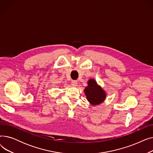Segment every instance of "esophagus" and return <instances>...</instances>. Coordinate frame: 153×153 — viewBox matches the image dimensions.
Returning <instances> with one entry per match:
<instances>
[{
  "label": "esophagus",
  "mask_w": 153,
  "mask_h": 153,
  "mask_svg": "<svg viewBox=\"0 0 153 153\" xmlns=\"http://www.w3.org/2000/svg\"><path fill=\"white\" fill-rule=\"evenodd\" d=\"M71 85H72V87H77V81H72V82H71Z\"/></svg>",
  "instance_id": "34e87169"
}]
</instances>
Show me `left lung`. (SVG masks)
<instances>
[{"label":"left lung","instance_id":"1","mask_svg":"<svg viewBox=\"0 0 153 153\" xmlns=\"http://www.w3.org/2000/svg\"><path fill=\"white\" fill-rule=\"evenodd\" d=\"M87 100L92 105H99L105 101L107 93L94 79H90L84 90Z\"/></svg>","mask_w":153,"mask_h":153}]
</instances>
